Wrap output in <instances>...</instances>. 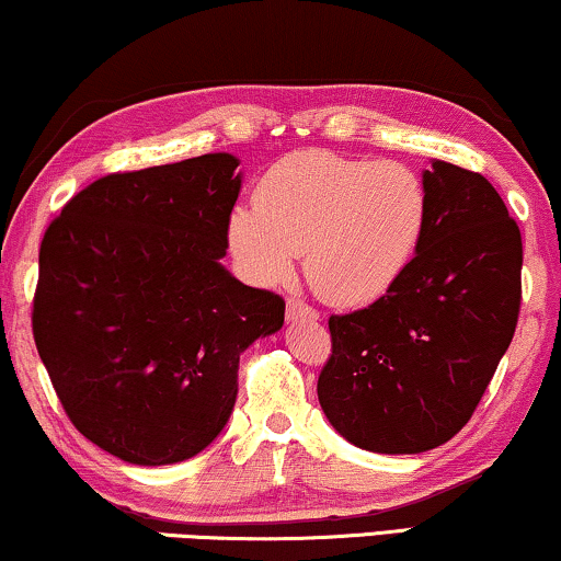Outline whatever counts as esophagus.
Listing matches in <instances>:
<instances>
[{
  "label": "esophagus",
  "instance_id": "1",
  "mask_svg": "<svg viewBox=\"0 0 561 561\" xmlns=\"http://www.w3.org/2000/svg\"><path fill=\"white\" fill-rule=\"evenodd\" d=\"M287 320H320V312L314 307L299 302V299H287Z\"/></svg>",
  "mask_w": 561,
  "mask_h": 561
}]
</instances>
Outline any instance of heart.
I'll use <instances>...</instances> for the list:
<instances>
[{
    "label": "heart",
    "mask_w": 561,
    "mask_h": 561,
    "mask_svg": "<svg viewBox=\"0 0 561 561\" xmlns=\"http://www.w3.org/2000/svg\"><path fill=\"white\" fill-rule=\"evenodd\" d=\"M427 224V185L407 164L302 149L266 170L254 205L231 213L228 249L259 287L287 282L302 251L322 299L360 307L404 277Z\"/></svg>",
    "instance_id": "obj_1"
}]
</instances>
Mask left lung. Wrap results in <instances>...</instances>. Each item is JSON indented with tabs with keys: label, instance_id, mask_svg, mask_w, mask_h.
Listing matches in <instances>:
<instances>
[{
	"label": "left lung",
	"instance_id": "obj_1",
	"mask_svg": "<svg viewBox=\"0 0 561 561\" xmlns=\"http://www.w3.org/2000/svg\"><path fill=\"white\" fill-rule=\"evenodd\" d=\"M430 224L389 295L330 318L333 356L318 378L328 422L351 445L416 455L476 412L514 337L520 231L478 172L432 160Z\"/></svg>",
	"mask_w": 561,
	"mask_h": 561
}]
</instances>
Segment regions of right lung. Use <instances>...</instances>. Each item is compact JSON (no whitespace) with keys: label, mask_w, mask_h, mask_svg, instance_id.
I'll return each mask as SVG.
<instances>
[{"label":"right lung","mask_w":561,"mask_h":561,"mask_svg":"<svg viewBox=\"0 0 561 561\" xmlns=\"http://www.w3.org/2000/svg\"><path fill=\"white\" fill-rule=\"evenodd\" d=\"M239 157L116 172L45 231L37 353L85 439L131 465L203 453L239 393V358L284 325V299L220 264Z\"/></svg>","instance_id":"1"}]
</instances>
